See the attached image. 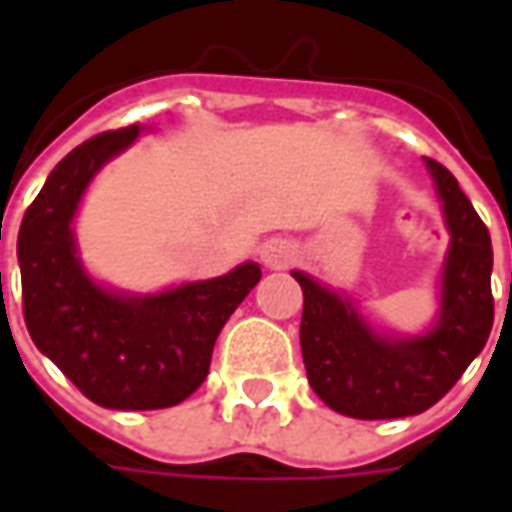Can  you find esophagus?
<instances>
[{"mask_svg":"<svg viewBox=\"0 0 512 512\" xmlns=\"http://www.w3.org/2000/svg\"><path fill=\"white\" fill-rule=\"evenodd\" d=\"M263 263L268 268H288L296 263V249L288 241H271L263 249Z\"/></svg>","mask_w":512,"mask_h":512,"instance_id":"34e87169","label":"esophagus"}]
</instances>
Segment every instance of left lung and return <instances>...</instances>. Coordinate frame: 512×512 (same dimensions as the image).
I'll return each mask as SVG.
<instances>
[{
    "mask_svg": "<svg viewBox=\"0 0 512 512\" xmlns=\"http://www.w3.org/2000/svg\"><path fill=\"white\" fill-rule=\"evenodd\" d=\"M450 230L441 268V312L419 337H384L337 296L301 271L304 290L301 356L315 395L354 419H395L428 411L450 392L485 348L494 326L491 268L494 249L483 219L439 161L425 158Z\"/></svg>",
    "mask_w": 512,
    "mask_h": 512,
    "instance_id": "left-lung-1",
    "label": "left lung"
}]
</instances>
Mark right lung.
Returning <instances> with one entry per match:
<instances>
[{
    "label": "right lung",
    "mask_w": 512,
    "mask_h": 512,
    "mask_svg": "<svg viewBox=\"0 0 512 512\" xmlns=\"http://www.w3.org/2000/svg\"><path fill=\"white\" fill-rule=\"evenodd\" d=\"M139 123L71 150L24 213L18 230L21 299L29 337L84 397L104 408L178 406L208 376L213 343L235 307L260 282V266L186 282L153 296L101 288L76 257L71 222L84 189L123 153Z\"/></svg>",
    "instance_id": "right-lung-1"
}]
</instances>
